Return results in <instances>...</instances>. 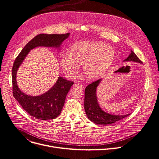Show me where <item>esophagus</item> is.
Returning a JSON list of instances; mask_svg holds the SVG:
<instances>
[{
	"label": "esophagus",
	"mask_w": 159,
	"mask_h": 159,
	"mask_svg": "<svg viewBox=\"0 0 159 159\" xmlns=\"http://www.w3.org/2000/svg\"><path fill=\"white\" fill-rule=\"evenodd\" d=\"M75 86L77 88H82L83 87V85L80 83H77L75 84Z\"/></svg>",
	"instance_id": "34e87169"
}]
</instances>
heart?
I'll return each mask as SVG.
<instances>
[{
  "mask_svg": "<svg viewBox=\"0 0 159 159\" xmlns=\"http://www.w3.org/2000/svg\"><path fill=\"white\" fill-rule=\"evenodd\" d=\"M115 58L114 49L101 42H83L70 48V54H63L60 64L69 78H74L83 66L85 77L96 80L103 76Z\"/></svg>",
  "mask_w": 159,
  "mask_h": 159,
  "instance_id": "heart-1",
  "label": "heart"
}]
</instances>
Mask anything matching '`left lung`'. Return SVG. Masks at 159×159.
I'll use <instances>...</instances> for the list:
<instances>
[{
    "label": "left lung",
    "instance_id": "left-lung-1",
    "mask_svg": "<svg viewBox=\"0 0 159 159\" xmlns=\"http://www.w3.org/2000/svg\"><path fill=\"white\" fill-rule=\"evenodd\" d=\"M129 61L142 63V61L132 51L131 53L129 55L125 60H124V61ZM101 81H102V79L92 82L88 85L85 89L84 108L88 119L95 124L107 125L116 122L117 121H119L127 117L128 115H131V113L124 115H111L104 111L100 108L98 103L96 89Z\"/></svg>",
    "mask_w": 159,
    "mask_h": 159
}]
</instances>
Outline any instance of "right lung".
<instances>
[{
	"label": "right lung",
	"mask_w": 159,
	"mask_h": 159,
	"mask_svg": "<svg viewBox=\"0 0 159 159\" xmlns=\"http://www.w3.org/2000/svg\"><path fill=\"white\" fill-rule=\"evenodd\" d=\"M70 34H39L23 48L14 62L12 68L13 96L28 114L37 119L49 120L58 116L74 82L60 77L56 84L44 94L37 96H29L23 93L18 87L16 79L17 70L31 49L39 46L59 48Z\"/></svg>",
	"instance_id": "1"
}]
</instances>
